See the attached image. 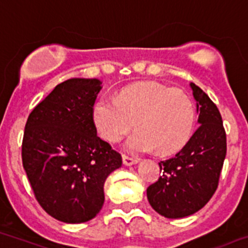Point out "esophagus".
<instances>
[{"label": "esophagus", "instance_id": "esophagus-1", "mask_svg": "<svg viewBox=\"0 0 248 248\" xmlns=\"http://www.w3.org/2000/svg\"><path fill=\"white\" fill-rule=\"evenodd\" d=\"M136 162H138V160H136V158H133V157H129V156L123 155V163H124L125 166L135 165Z\"/></svg>", "mask_w": 248, "mask_h": 248}]
</instances>
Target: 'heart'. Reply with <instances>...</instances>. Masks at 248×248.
I'll return each mask as SVG.
<instances>
[{
	"label": "heart",
	"mask_w": 248,
	"mask_h": 248,
	"mask_svg": "<svg viewBox=\"0 0 248 248\" xmlns=\"http://www.w3.org/2000/svg\"><path fill=\"white\" fill-rule=\"evenodd\" d=\"M93 120L102 138L118 142L129 133L126 149L145 152L155 149L160 155L178 151L193 131L195 108L181 88L156 82L129 86L114 98H101L93 108Z\"/></svg>",
	"instance_id": "heart-1"
}]
</instances>
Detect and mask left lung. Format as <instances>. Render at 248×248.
Masks as SVG:
<instances>
[{"instance_id":"left-lung-1","label":"left lung","mask_w":248,"mask_h":248,"mask_svg":"<svg viewBox=\"0 0 248 248\" xmlns=\"http://www.w3.org/2000/svg\"><path fill=\"white\" fill-rule=\"evenodd\" d=\"M201 125L176 156L160 165V178L146 189L150 205L169 219L198 212L219 186L226 156V133L221 114L208 94L190 83Z\"/></svg>"}]
</instances>
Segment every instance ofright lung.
<instances>
[{
	"mask_svg": "<svg viewBox=\"0 0 248 248\" xmlns=\"http://www.w3.org/2000/svg\"><path fill=\"white\" fill-rule=\"evenodd\" d=\"M102 82L70 78L59 83L29 114L22 161L34 197L54 219L79 224L104 203V182L122 156L97 135L93 106Z\"/></svg>",
	"mask_w": 248,
	"mask_h": 248,
	"instance_id": "obj_1",
	"label": "right lung"
}]
</instances>
